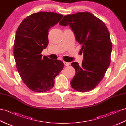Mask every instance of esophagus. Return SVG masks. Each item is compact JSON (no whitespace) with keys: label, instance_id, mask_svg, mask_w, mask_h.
Segmentation results:
<instances>
[{"label":"esophagus","instance_id":"1","mask_svg":"<svg viewBox=\"0 0 126 126\" xmlns=\"http://www.w3.org/2000/svg\"><path fill=\"white\" fill-rule=\"evenodd\" d=\"M64 65L65 66H68L70 64V63L67 62H65V61H64Z\"/></svg>","mask_w":126,"mask_h":126}]
</instances>
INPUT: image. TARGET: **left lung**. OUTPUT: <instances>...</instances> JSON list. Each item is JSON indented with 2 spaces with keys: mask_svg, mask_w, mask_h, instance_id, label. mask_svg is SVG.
Masks as SVG:
<instances>
[{
  "mask_svg": "<svg viewBox=\"0 0 126 126\" xmlns=\"http://www.w3.org/2000/svg\"><path fill=\"white\" fill-rule=\"evenodd\" d=\"M59 24L70 26L77 42L82 45V65L76 62L71 64L76 71L70 82L71 87L78 92H89L103 79L110 65L113 45L108 29L89 12L66 15Z\"/></svg>",
  "mask_w": 126,
  "mask_h": 126,
  "instance_id": "obj_1",
  "label": "left lung"
}]
</instances>
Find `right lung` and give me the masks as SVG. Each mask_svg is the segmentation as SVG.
I'll return each instance as SVG.
<instances>
[{
	"label": "right lung",
	"mask_w": 126,
	"mask_h": 126,
	"mask_svg": "<svg viewBox=\"0 0 126 126\" xmlns=\"http://www.w3.org/2000/svg\"><path fill=\"white\" fill-rule=\"evenodd\" d=\"M63 16L52 12L33 13L24 19L16 33L13 55L23 82L35 92L54 86L55 78L64 67L63 62L51 60L41 53L48 43L49 30Z\"/></svg>",
	"instance_id": "obj_1"
}]
</instances>
